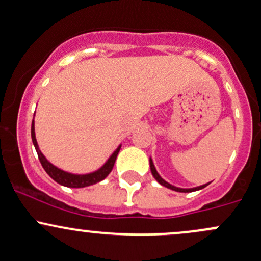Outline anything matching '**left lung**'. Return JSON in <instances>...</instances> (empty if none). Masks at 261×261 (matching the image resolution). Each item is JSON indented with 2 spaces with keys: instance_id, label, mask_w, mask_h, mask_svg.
Listing matches in <instances>:
<instances>
[{
  "instance_id": "left-lung-1",
  "label": "left lung",
  "mask_w": 261,
  "mask_h": 261,
  "mask_svg": "<svg viewBox=\"0 0 261 261\" xmlns=\"http://www.w3.org/2000/svg\"><path fill=\"white\" fill-rule=\"evenodd\" d=\"M149 165H150V172H152V174H153L154 178H155V180L158 181V183L161 184V186L168 188V189H170V190H174V192L190 193V192H195V190H200V189H203V188H205L206 186H209V183H206V184H203V186L195 187V188H178V187H174V186H172V184L168 183V181H165L164 179L158 174V172H156L155 167H154V163H153L152 158H149Z\"/></svg>"
}]
</instances>
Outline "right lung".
<instances>
[{
  "instance_id": "1",
  "label": "right lung",
  "mask_w": 261,
  "mask_h": 261,
  "mask_svg": "<svg viewBox=\"0 0 261 261\" xmlns=\"http://www.w3.org/2000/svg\"><path fill=\"white\" fill-rule=\"evenodd\" d=\"M31 137H32V142L36 148V152L38 154V159H40L42 167H43V169L46 170L47 174L51 176L53 180L57 181L58 184H61V186L63 187H68V188H85V187L93 186V184H97L99 183L100 180H103V179H105L106 176L112 172V169H113V165L116 163L117 155H118L120 147H122V144H120L119 147L112 153V155L109 156L107 162H106L99 169L94 170V172L92 173H86V174H74V173L66 172V170L56 167V165H53L51 162L47 161L46 156H44L43 153L40 150L37 139H36L35 118H33L32 125H31Z\"/></svg>"
}]
</instances>
